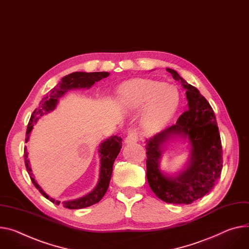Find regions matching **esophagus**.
Here are the masks:
<instances>
[{"mask_svg": "<svg viewBox=\"0 0 249 249\" xmlns=\"http://www.w3.org/2000/svg\"><path fill=\"white\" fill-rule=\"evenodd\" d=\"M138 141V134L135 129H129L127 136L125 138V143L126 144H132V143H136Z\"/></svg>", "mask_w": 249, "mask_h": 249, "instance_id": "esophagus-1", "label": "esophagus"}]
</instances>
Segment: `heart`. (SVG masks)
<instances>
[{
  "label": "heart",
  "instance_id": "obj_1",
  "mask_svg": "<svg viewBox=\"0 0 249 249\" xmlns=\"http://www.w3.org/2000/svg\"><path fill=\"white\" fill-rule=\"evenodd\" d=\"M123 106L130 111L145 107L141 124L147 133L160 131L172 118L178 105V92L175 86L150 79H136L120 89Z\"/></svg>",
  "mask_w": 249,
  "mask_h": 249
}]
</instances>
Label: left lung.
Masks as SVG:
<instances>
[{
  "label": "left lung",
  "mask_w": 249,
  "mask_h": 249,
  "mask_svg": "<svg viewBox=\"0 0 249 249\" xmlns=\"http://www.w3.org/2000/svg\"><path fill=\"white\" fill-rule=\"evenodd\" d=\"M186 89L188 109L177 123L146 140L147 179L153 193L168 203L190 205L209 194L222 169V149L214 112L198 90L178 73L167 69ZM174 137L188 139L191 145L188 167L178 176L164 175L159 161L165 142Z\"/></svg>",
  "instance_id": "8db88e82"
}]
</instances>
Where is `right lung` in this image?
I'll return each mask as SVG.
<instances>
[{"label": "right lung", "instance_id": "obj_1", "mask_svg": "<svg viewBox=\"0 0 249 249\" xmlns=\"http://www.w3.org/2000/svg\"><path fill=\"white\" fill-rule=\"evenodd\" d=\"M110 73L108 72H72L69 75H65L64 77L61 78V81L53 87L51 92L46 96L43 97L42 100L40 101L38 107L34 111V113L31 116L28 129H27V134H26V143L29 141L30 138V134L31 131L33 130V126L37 122V120L42 116L46 115L51 111L54 110L58 99L71 89L74 88H89L91 87L96 81H99L105 77H107ZM99 157H100V174H99V179L97 186L95 189L87 194L86 196L72 199V200H64L60 202L57 199H54L51 197L49 195L43 192V190L39 187V185L36 183V180L35 179L32 169L30 166V161L28 159V151L27 147L25 148V164L27 171L30 175V178L32 179L33 184L35 187L39 191V193L48 199H50L52 202L55 203V205H61L70 210H78V209H83L87 208L94 205V203H97L105 195L107 192V189L109 187L110 183V178L112 175V170H113V164H114V161L117 158L121 148H122V138L118 136H112L105 141H103L100 146H99Z\"/></svg>", "mask_w": 249, "mask_h": 249}]
</instances>
